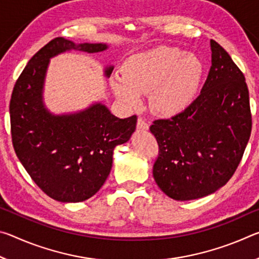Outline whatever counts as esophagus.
Masks as SVG:
<instances>
[{"mask_svg": "<svg viewBox=\"0 0 259 259\" xmlns=\"http://www.w3.org/2000/svg\"><path fill=\"white\" fill-rule=\"evenodd\" d=\"M150 125H148L147 122L143 119V117H138L137 121V129L138 130H148Z\"/></svg>", "mask_w": 259, "mask_h": 259, "instance_id": "34e87169", "label": "esophagus"}]
</instances>
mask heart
Listing matches in <instances>:
<instances>
[{
  "instance_id": "b5f03b06",
  "label": "heart",
  "mask_w": 259,
  "mask_h": 259,
  "mask_svg": "<svg viewBox=\"0 0 259 259\" xmlns=\"http://www.w3.org/2000/svg\"><path fill=\"white\" fill-rule=\"evenodd\" d=\"M123 75L111 78L114 93L131 108L142 104L140 94L150 93L151 106L163 115L183 112L196 97L203 76V65L193 54L176 47L160 46L130 56Z\"/></svg>"
}]
</instances>
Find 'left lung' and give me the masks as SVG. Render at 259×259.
Masks as SVG:
<instances>
[{
    "label": "left lung",
    "mask_w": 259,
    "mask_h": 259,
    "mask_svg": "<svg viewBox=\"0 0 259 259\" xmlns=\"http://www.w3.org/2000/svg\"><path fill=\"white\" fill-rule=\"evenodd\" d=\"M211 67L199 97L182 113L155 120L159 144L153 177L177 201L216 192L233 176L251 133L249 91L243 73L216 41Z\"/></svg>",
    "instance_id": "obj_1"
}]
</instances>
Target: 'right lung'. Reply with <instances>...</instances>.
I'll return each mask as SVG.
<instances>
[{
    "instance_id": "1",
    "label": "right lung",
    "mask_w": 259,
    "mask_h": 259,
    "mask_svg": "<svg viewBox=\"0 0 259 259\" xmlns=\"http://www.w3.org/2000/svg\"><path fill=\"white\" fill-rule=\"evenodd\" d=\"M106 43H80L56 37L35 54L17 80L10 100L12 144L34 183L59 202H81L104 185L115 146L134 134L137 116L119 119L102 103L83 111L55 115L43 103L50 58L77 50L95 54ZM113 66L105 69L109 77Z\"/></svg>"
}]
</instances>
